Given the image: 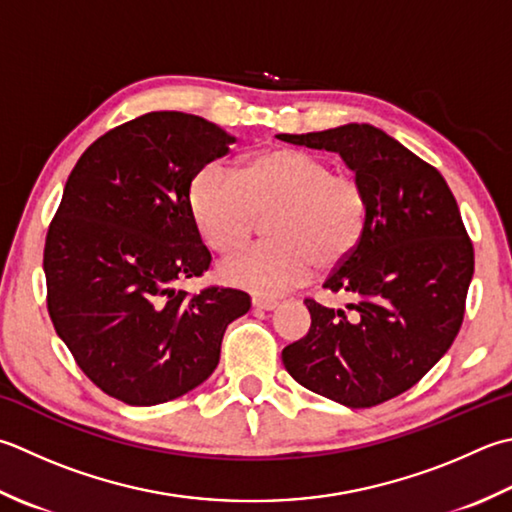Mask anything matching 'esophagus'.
Returning <instances> with one entry per match:
<instances>
[{
    "label": "esophagus",
    "mask_w": 512,
    "mask_h": 512,
    "mask_svg": "<svg viewBox=\"0 0 512 512\" xmlns=\"http://www.w3.org/2000/svg\"><path fill=\"white\" fill-rule=\"evenodd\" d=\"M277 306H279V302H275V299L253 297V308H257V310H275Z\"/></svg>",
    "instance_id": "obj_1"
}]
</instances>
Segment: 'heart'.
<instances>
[{"instance_id":"1","label":"heart","mask_w":512,"mask_h":512,"mask_svg":"<svg viewBox=\"0 0 512 512\" xmlns=\"http://www.w3.org/2000/svg\"><path fill=\"white\" fill-rule=\"evenodd\" d=\"M199 235L215 253H233L250 237L255 217L266 219L268 242L233 255L219 268L224 282L277 295L302 286L317 268L328 270L355 253L368 224V195L350 173H333L326 159L295 148L253 155L237 177L206 166L190 186Z\"/></svg>"}]
</instances>
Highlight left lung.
Instances as JSON below:
<instances>
[{"instance_id":"1","label":"left lung","mask_w":512,"mask_h":512,"mask_svg":"<svg viewBox=\"0 0 512 512\" xmlns=\"http://www.w3.org/2000/svg\"><path fill=\"white\" fill-rule=\"evenodd\" d=\"M277 139L339 153L368 195L362 244L324 282L350 304L306 299L310 328L282 362L337 404L388 402L444 357L462 326L475 253L455 197L437 168L370 124Z\"/></svg>"}]
</instances>
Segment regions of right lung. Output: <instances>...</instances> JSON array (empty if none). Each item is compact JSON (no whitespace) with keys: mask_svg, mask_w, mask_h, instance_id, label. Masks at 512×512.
Listing matches in <instances>:
<instances>
[{"mask_svg":"<svg viewBox=\"0 0 512 512\" xmlns=\"http://www.w3.org/2000/svg\"><path fill=\"white\" fill-rule=\"evenodd\" d=\"M230 144L235 137L204 117L146 113L84 150L50 222V319L90 382L128 406L204 384L228 324L250 308L235 288L193 297L175 288L208 270L190 182Z\"/></svg>","mask_w":512,"mask_h":512,"instance_id":"1","label":"right lung"}]
</instances>
